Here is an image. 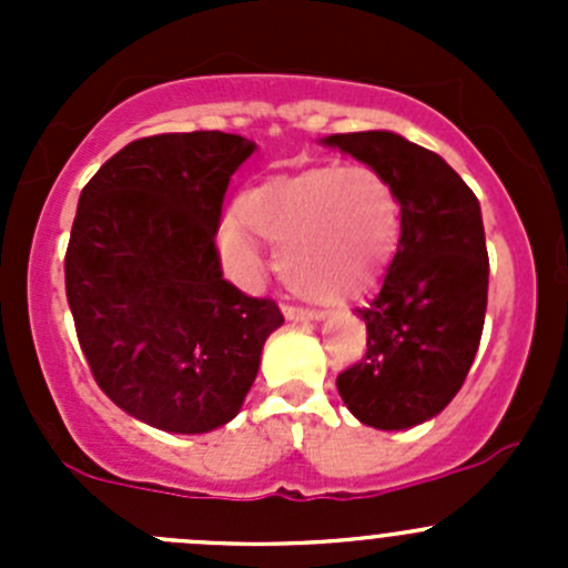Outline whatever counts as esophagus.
I'll return each instance as SVG.
<instances>
[{
    "label": "esophagus",
    "instance_id": "34e87169",
    "mask_svg": "<svg viewBox=\"0 0 568 568\" xmlns=\"http://www.w3.org/2000/svg\"><path fill=\"white\" fill-rule=\"evenodd\" d=\"M283 316L288 321H294V324H305V321H321V313L318 311H307V307H294V305H285L283 307Z\"/></svg>",
    "mask_w": 568,
    "mask_h": 568
}]
</instances>
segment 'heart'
Masks as SVG:
<instances>
[{
    "label": "heart",
    "mask_w": 568,
    "mask_h": 568,
    "mask_svg": "<svg viewBox=\"0 0 568 568\" xmlns=\"http://www.w3.org/2000/svg\"><path fill=\"white\" fill-rule=\"evenodd\" d=\"M255 236L277 244V268L296 294L357 300L398 252L400 197L371 164L274 175L239 194L236 216L216 236L222 266L244 288L266 272Z\"/></svg>",
    "instance_id": "1"
}]
</instances>
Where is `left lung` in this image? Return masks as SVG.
Instances as JSON below:
<instances>
[{"label":"left lung","mask_w":568,"mask_h":568,"mask_svg":"<svg viewBox=\"0 0 568 568\" xmlns=\"http://www.w3.org/2000/svg\"><path fill=\"white\" fill-rule=\"evenodd\" d=\"M318 142L379 170L400 197L398 252L357 311L368 352L335 385L359 423L404 432L454 400L478 352L489 291L478 197L443 156L395 131Z\"/></svg>","instance_id":"8db88e82"}]
</instances>
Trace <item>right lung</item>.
Listing matches in <instances>:
<instances>
[{
  "mask_svg": "<svg viewBox=\"0 0 568 568\" xmlns=\"http://www.w3.org/2000/svg\"><path fill=\"white\" fill-rule=\"evenodd\" d=\"M255 151L222 131L145 136L79 194L65 255L79 343L101 390L159 432L231 423L283 324L222 277L214 247L227 183Z\"/></svg>",
  "mask_w": 568,
  "mask_h": 568,
  "instance_id": "obj_1",
  "label": "right lung"
}]
</instances>
